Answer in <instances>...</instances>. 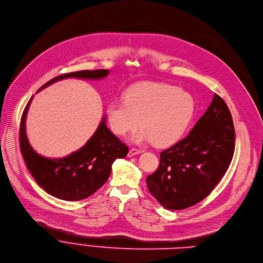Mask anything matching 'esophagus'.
<instances>
[{
  "mask_svg": "<svg viewBox=\"0 0 263 263\" xmlns=\"http://www.w3.org/2000/svg\"><path fill=\"white\" fill-rule=\"evenodd\" d=\"M139 153H141V151H140L139 149H136V148H131V149L129 150L128 156H129V157H132V156H134V155H136V154H139Z\"/></svg>",
  "mask_w": 263,
  "mask_h": 263,
  "instance_id": "obj_1",
  "label": "esophagus"
}]
</instances>
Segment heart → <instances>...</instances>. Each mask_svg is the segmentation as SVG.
Returning <instances> with one entry per match:
<instances>
[{
  "mask_svg": "<svg viewBox=\"0 0 263 263\" xmlns=\"http://www.w3.org/2000/svg\"><path fill=\"white\" fill-rule=\"evenodd\" d=\"M195 111V102L189 92L177 87L144 83L129 89L124 100L111 101L106 110L113 133L124 136L139 124L142 130L133 135L136 142L153 141L168 147L186 131Z\"/></svg>",
  "mask_w": 263,
  "mask_h": 263,
  "instance_id": "heart-1",
  "label": "heart"
}]
</instances>
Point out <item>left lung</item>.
<instances>
[{
    "instance_id": "left-lung-1",
    "label": "left lung",
    "mask_w": 263,
    "mask_h": 263,
    "mask_svg": "<svg viewBox=\"0 0 263 263\" xmlns=\"http://www.w3.org/2000/svg\"><path fill=\"white\" fill-rule=\"evenodd\" d=\"M234 150L233 118L226 102L215 93L189 135L160 153L158 169L146 179L148 189L166 209L192 206L220 181Z\"/></svg>"
}]
</instances>
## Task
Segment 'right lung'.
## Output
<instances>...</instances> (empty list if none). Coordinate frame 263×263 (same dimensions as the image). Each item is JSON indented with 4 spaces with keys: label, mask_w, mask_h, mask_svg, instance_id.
<instances>
[{
    "label": "right lung",
    "mask_w": 263,
    "mask_h": 263,
    "mask_svg": "<svg viewBox=\"0 0 263 263\" xmlns=\"http://www.w3.org/2000/svg\"><path fill=\"white\" fill-rule=\"evenodd\" d=\"M108 74L106 69L77 71L54 78L40 90L67 78L100 80ZM31 100L24 109L20 124L21 152L29 172L40 186L59 199L78 201L89 197L107 181L113 161L127 156L128 146L107 128L104 117L93 136L77 152L58 159L43 157L32 149L26 135L25 122Z\"/></svg>",
    "instance_id": "add662e5"
}]
</instances>
